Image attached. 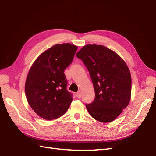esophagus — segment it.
I'll return each instance as SVG.
<instances>
[{
    "mask_svg": "<svg viewBox=\"0 0 156 156\" xmlns=\"http://www.w3.org/2000/svg\"><path fill=\"white\" fill-rule=\"evenodd\" d=\"M81 96H82V93L80 91H78L77 93H76V96L78 98H81Z\"/></svg>",
    "mask_w": 156,
    "mask_h": 156,
    "instance_id": "esophagus-1",
    "label": "esophagus"
}]
</instances>
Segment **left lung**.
I'll return each mask as SVG.
<instances>
[{
  "instance_id": "obj_1",
  "label": "left lung",
  "mask_w": 156,
  "mask_h": 156,
  "mask_svg": "<svg viewBox=\"0 0 156 156\" xmlns=\"http://www.w3.org/2000/svg\"><path fill=\"white\" fill-rule=\"evenodd\" d=\"M87 69L94 88L95 98L86 104L96 120L113 121L128 106L131 98L132 79L121 57L102 45L87 44L76 53Z\"/></svg>"
}]
</instances>
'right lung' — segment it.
<instances>
[{"mask_svg": "<svg viewBox=\"0 0 156 156\" xmlns=\"http://www.w3.org/2000/svg\"><path fill=\"white\" fill-rule=\"evenodd\" d=\"M77 46L56 44L40 55L32 64L25 83V94L31 108L40 117L52 120L63 115L72 101L66 89L64 70L72 63Z\"/></svg>", "mask_w": 156, "mask_h": 156, "instance_id": "1", "label": "right lung"}]
</instances>
